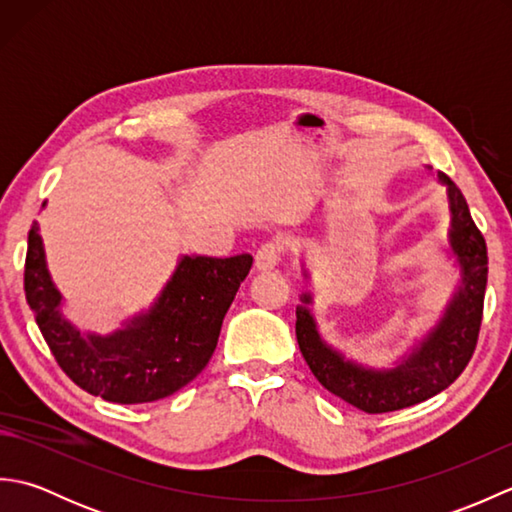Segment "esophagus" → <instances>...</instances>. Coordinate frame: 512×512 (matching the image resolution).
<instances>
[{"label": "esophagus", "mask_w": 512, "mask_h": 512, "mask_svg": "<svg viewBox=\"0 0 512 512\" xmlns=\"http://www.w3.org/2000/svg\"><path fill=\"white\" fill-rule=\"evenodd\" d=\"M281 259V248L279 244L275 242H266L262 248L257 250L255 255V268L259 270V273H270Z\"/></svg>", "instance_id": "34e87169"}]
</instances>
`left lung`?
<instances>
[{
	"label": "left lung",
	"instance_id": "obj_1",
	"mask_svg": "<svg viewBox=\"0 0 512 512\" xmlns=\"http://www.w3.org/2000/svg\"><path fill=\"white\" fill-rule=\"evenodd\" d=\"M424 169L431 171V167ZM436 178L447 193L449 206L447 244L442 250L453 259L451 264L460 275L438 321L413 341L405 354L387 367L354 361L323 339L312 312V292L299 295L297 343L312 374L334 396L367 413L405 409L440 394L464 372L480 334L488 277L486 242L477 231L462 191L444 173L438 171ZM303 277L310 279L306 268Z\"/></svg>",
	"mask_w": 512,
	"mask_h": 512
}]
</instances>
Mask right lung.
<instances>
[{
    "label": "right lung",
    "mask_w": 512,
    "mask_h": 512,
    "mask_svg": "<svg viewBox=\"0 0 512 512\" xmlns=\"http://www.w3.org/2000/svg\"><path fill=\"white\" fill-rule=\"evenodd\" d=\"M250 266V255H180L149 308L110 334L85 332L63 314L65 299L52 281L35 222L28 233L24 290L63 372L92 396L138 405L176 394L211 361L226 310Z\"/></svg>",
    "instance_id": "right-lung-1"
}]
</instances>
